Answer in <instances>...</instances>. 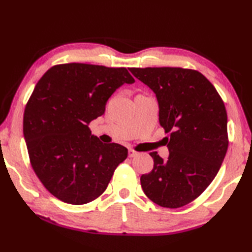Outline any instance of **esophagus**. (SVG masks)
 Returning a JSON list of instances; mask_svg holds the SVG:
<instances>
[{
    "label": "esophagus",
    "instance_id": "esophagus-1",
    "mask_svg": "<svg viewBox=\"0 0 252 252\" xmlns=\"http://www.w3.org/2000/svg\"><path fill=\"white\" fill-rule=\"evenodd\" d=\"M138 155V153L137 152H135L134 149H129V157H135V156H137Z\"/></svg>",
    "mask_w": 252,
    "mask_h": 252
}]
</instances>
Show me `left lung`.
<instances>
[{"label":"left lung","mask_w":252,"mask_h":252,"mask_svg":"<svg viewBox=\"0 0 252 252\" xmlns=\"http://www.w3.org/2000/svg\"><path fill=\"white\" fill-rule=\"evenodd\" d=\"M133 76L156 94L159 123L169 157L156 152L152 172L141 176L149 199L180 208L199 196L216 178L227 151V115L220 95L196 70L183 68H130Z\"/></svg>","instance_id":"1"}]
</instances>
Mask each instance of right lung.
I'll return each mask as SVG.
<instances>
[{
	"mask_svg": "<svg viewBox=\"0 0 252 252\" xmlns=\"http://www.w3.org/2000/svg\"><path fill=\"white\" fill-rule=\"evenodd\" d=\"M134 82L126 68L71 63L50 68L36 83L25 109L24 136L35 174L60 200L96 199L127 157L126 147L94 136L89 123L104 115L118 88Z\"/></svg>",
	"mask_w": 252,
	"mask_h": 252,
	"instance_id": "right-lung-1",
	"label": "right lung"
}]
</instances>
